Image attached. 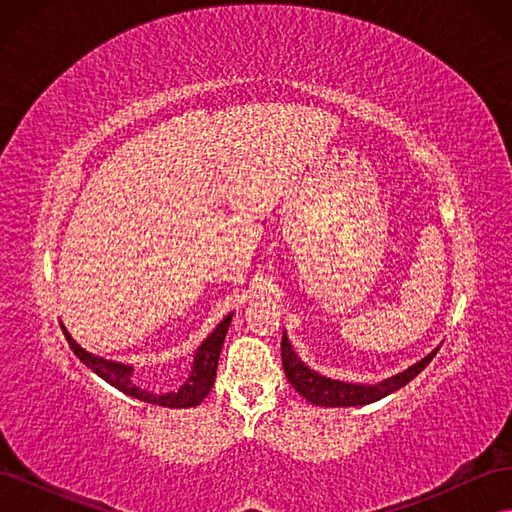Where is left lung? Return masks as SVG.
<instances>
[{
  "label": "left lung",
  "mask_w": 512,
  "mask_h": 512,
  "mask_svg": "<svg viewBox=\"0 0 512 512\" xmlns=\"http://www.w3.org/2000/svg\"><path fill=\"white\" fill-rule=\"evenodd\" d=\"M436 352H438V348L431 354H427L425 359L408 367L406 371H401V374L386 378L378 384H352V382L331 380L327 376L316 374L314 369H309L299 359V356L294 354L286 333L282 335V365H284V374H286L288 382L307 401H312L314 406H324V408H346V406L374 404V401L399 391L401 386H406L412 378L421 374L433 356H436Z\"/></svg>",
  "instance_id": "8db88e82"
}]
</instances>
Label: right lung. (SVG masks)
<instances>
[{
    "label": "right lung",
    "mask_w": 512,
    "mask_h": 512,
    "mask_svg": "<svg viewBox=\"0 0 512 512\" xmlns=\"http://www.w3.org/2000/svg\"><path fill=\"white\" fill-rule=\"evenodd\" d=\"M230 320L232 314H228L215 331L205 339L200 348L194 354V363H192V371L188 380H185L179 389L175 391H168V393H153V391H145L141 386H136L132 382V365L126 363H117V361H106L102 356H96L87 352L85 348H81L79 344L74 342L72 335L66 331L64 324H61V331H64L68 344L72 348V352L79 356V359L91 369L96 371V374L106 380L115 389H119L121 393H126L130 397H136L141 401H147V404H156V406H164V408H192L198 406L200 401H203L209 391L213 389V382H215V371H218V359H220V352H222V344H224V337L228 333L230 327Z\"/></svg>",
    "instance_id": "1"
}]
</instances>
